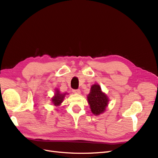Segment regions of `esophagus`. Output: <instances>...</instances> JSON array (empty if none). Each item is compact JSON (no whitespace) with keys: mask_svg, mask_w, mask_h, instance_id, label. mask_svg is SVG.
<instances>
[{"mask_svg":"<svg viewBox=\"0 0 158 158\" xmlns=\"http://www.w3.org/2000/svg\"><path fill=\"white\" fill-rule=\"evenodd\" d=\"M73 92L74 94H80V90L79 89H73Z\"/></svg>","mask_w":158,"mask_h":158,"instance_id":"34e87169","label":"esophagus"}]
</instances>
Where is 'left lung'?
<instances>
[{"mask_svg":"<svg viewBox=\"0 0 158 158\" xmlns=\"http://www.w3.org/2000/svg\"><path fill=\"white\" fill-rule=\"evenodd\" d=\"M88 101L92 112L97 115L106 111L109 99L107 95L102 92V89L98 84L93 85L88 96Z\"/></svg>","mask_w":158,"mask_h":158,"instance_id":"left-lung-1","label":"left lung"}]
</instances>
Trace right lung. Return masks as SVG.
Here are the masks:
<instances>
[{"instance_id": "add662e5", "label": "right lung", "mask_w": 158, "mask_h": 158, "mask_svg": "<svg viewBox=\"0 0 158 158\" xmlns=\"http://www.w3.org/2000/svg\"><path fill=\"white\" fill-rule=\"evenodd\" d=\"M65 95L66 94H60L59 91L58 89L56 90V94L55 95V96L52 98V102L53 103V104L56 106H59V105L62 103V102H63Z\"/></svg>"}]
</instances>
